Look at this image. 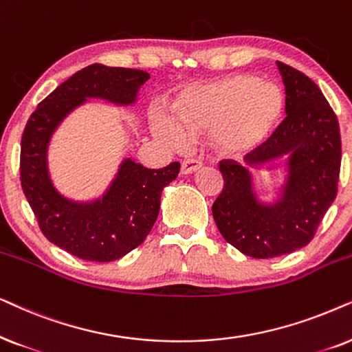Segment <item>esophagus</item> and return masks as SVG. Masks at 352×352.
<instances>
[{
    "instance_id": "1",
    "label": "esophagus",
    "mask_w": 352,
    "mask_h": 352,
    "mask_svg": "<svg viewBox=\"0 0 352 352\" xmlns=\"http://www.w3.org/2000/svg\"><path fill=\"white\" fill-rule=\"evenodd\" d=\"M201 166H203V162L199 161V159H185L184 162H182V173H185V175H188V173H193L196 170H199Z\"/></svg>"
}]
</instances>
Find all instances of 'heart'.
I'll list each match as a JSON object with an SVG mask.
<instances>
[{
	"mask_svg": "<svg viewBox=\"0 0 352 352\" xmlns=\"http://www.w3.org/2000/svg\"><path fill=\"white\" fill-rule=\"evenodd\" d=\"M287 98L277 83L254 74H233L186 88L173 102V117L154 116L153 130L172 148L210 133L220 156L245 159L261 151L282 125Z\"/></svg>",
	"mask_w": 352,
	"mask_h": 352,
	"instance_id": "b5f03b06",
	"label": "heart"
}]
</instances>
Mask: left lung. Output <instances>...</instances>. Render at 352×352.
I'll return each instance as SVG.
<instances>
[{"label": "left lung", "mask_w": 352, "mask_h": 352, "mask_svg": "<svg viewBox=\"0 0 352 352\" xmlns=\"http://www.w3.org/2000/svg\"><path fill=\"white\" fill-rule=\"evenodd\" d=\"M287 93V119L248 166L220 161L223 190L212 215L225 241L243 254L269 259L301 250L338 191L340 125L333 109L307 75L277 60ZM287 156V177L272 204L258 199L250 168H273Z\"/></svg>", "instance_id": "1"}]
</instances>
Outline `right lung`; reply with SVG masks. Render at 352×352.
I'll return each mask as SVG.
<instances>
[{
    "instance_id": "1",
    "label": "right lung",
    "mask_w": 352,
    "mask_h": 352,
    "mask_svg": "<svg viewBox=\"0 0 352 352\" xmlns=\"http://www.w3.org/2000/svg\"><path fill=\"white\" fill-rule=\"evenodd\" d=\"M149 74L138 69L91 64L50 93L27 122L21 142V184L40 230L53 245L83 261H117L142 245L156 222L161 195L177 179L180 164L146 168L133 159L120 162L100 198L74 201L56 190L48 148L56 129L88 98L117 106L137 101Z\"/></svg>"
}]
</instances>
